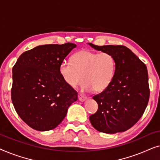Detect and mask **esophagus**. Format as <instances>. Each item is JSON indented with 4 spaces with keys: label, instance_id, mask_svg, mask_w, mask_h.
<instances>
[{
    "label": "esophagus",
    "instance_id": "1",
    "mask_svg": "<svg viewBox=\"0 0 160 160\" xmlns=\"http://www.w3.org/2000/svg\"><path fill=\"white\" fill-rule=\"evenodd\" d=\"M78 100H79L80 101H82V102L85 101V100H86V99H87L86 96L84 95H82V94H78Z\"/></svg>",
    "mask_w": 160,
    "mask_h": 160
}]
</instances>
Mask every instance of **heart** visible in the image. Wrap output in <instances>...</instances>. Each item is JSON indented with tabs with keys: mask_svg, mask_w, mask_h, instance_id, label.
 I'll use <instances>...</instances> for the list:
<instances>
[{
	"mask_svg": "<svg viewBox=\"0 0 160 160\" xmlns=\"http://www.w3.org/2000/svg\"><path fill=\"white\" fill-rule=\"evenodd\" d=\"M116 66L114 57L110 53L82 50L73 54L71 62L62 60L59 65V73L69 87H76L83 78L81 90L102 92L112 82Z\"/></svg>",
	"mask_w": 160,
	"mask_h": 160,
	"instance_id": "heart-1",
	"label": "heart"
}]
</instances>
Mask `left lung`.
I'll return each mask as SVG.
<instances>
[{
	"mask_svg": "<svg viewBox=\"0 0 160 160\" xmlns=\"http://www.w3.org/2000/svg\"><path fill=\"white\" fill-rule=\"evenodd\" d=\"M89 45L112 54L117 64L111 84L93 96L98 109L89 117V121L98 131L108 134L128 130L138 121L147 106L150 93L147 68L124 46Z\"/></svg>",
	"mask_w": 160,
	"mask_h": 160,
	"instance_id": "8db88e82",
	"label": "left lung"
}]
</instances>
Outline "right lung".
Returning a JSON list of instances; mask_svg holds the SVG:
<instances>
[{"mask_svg": "<svg viewBox=\"0 0 160 160\" xmlns=\"http://www.w3.org/2000/svg\"><path fill=\"white\" fill-rule=\"evenodd\" d=\"M76 47L72 43L38 46L22 54L13 67L12 103L34 130H53L77 100V92L59 73L60 62Z\"/></svg>", "mask_w": 160, "mask_h": 160, "instance_id": "add662e5", "label": "right lung"}]
</instances>
